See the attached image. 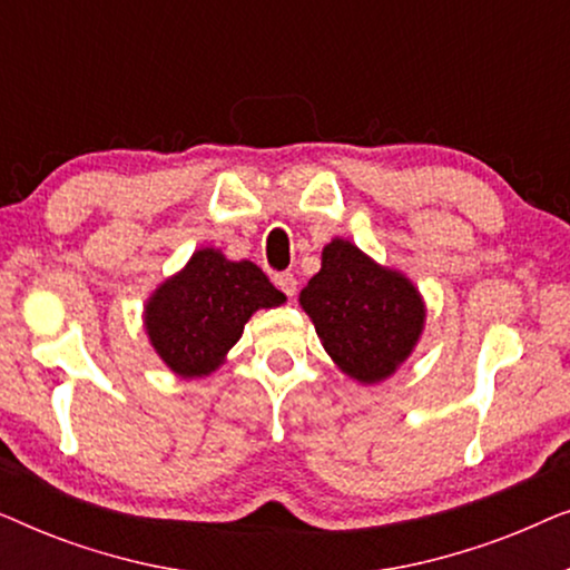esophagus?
Here are the masks:
<instances>
[{
	"mask_svg": "<svg viewBox=\"0 0 570 570\" xmlns=\"http://www.w3.org/2000/svg\"><path fill=\"white\" fill-rule=\"evenodd\" d=\"M275 285L287 295V298H293L295 291H298V283H295L291 272H279V275H275Z\"/></svg>",
	"mask_w": 570,
	"mask_h": 570,
	"instance_id": "obj_1",
	"label": "esophagus"
}]
</instances>
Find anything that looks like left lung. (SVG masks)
<instances>
[{
    "label": "left lung",
    "instance_id": "left-lung-1",
    "mask_svg": "<svg viewBox=\"0 0 570 570\" xmlns=\"http://www.w3.org/2000/svg\"><path fill=\"white\" fill-rule=\"evenodd\" d=\"M298 301L337 368L361 384L392 376L415 350L425 326L417 287L345 238L324 246L322 269L308 279Z\"/></svg>",
    "mask_w": 570,
    "mask_h": 570
}]
</instances>
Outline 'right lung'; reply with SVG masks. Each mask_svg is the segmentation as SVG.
I'll list each match as a JSON object with an SVG mask.
<instances>
[{
	"instance_id": "1",
	"label": "right lung",
	"mask_w": 570,
	"mask_h": 570,
	"mask_svg": "<svg viewBox=\"0 0 570 570\" xmlns=\"http://www.w3.org/2000/svg\"><path fill=\"white\" fill-rule=\"evenodd\" d=\"M279 303L285 295L254 262L199 248L145 303V332L176 376L202 379L220 368L254 311Z\"/></svg>"
}]
</instances>
